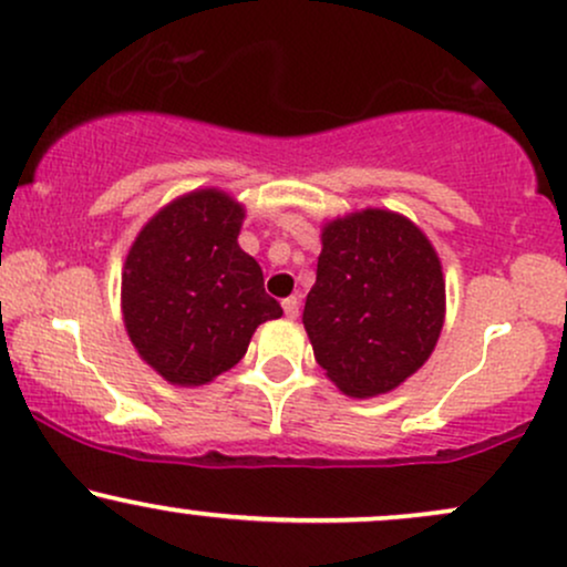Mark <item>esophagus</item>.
Masks as SVG:
<instances>
[{
	"instance_id": "obj_1",
	"label": "esophagus",
	"mask_w": 567,
	"mask_h": 567,
	"mask_svg": "<svg viewBox=\"0 0 567 567\" xmlns=\"http://www.w3.org/2000/svg\"><path fill=\"white\" fill-rule=\"evenodd\" d=\"M284 312H286V318H291V321H295V318L299 316V299L297 297H286L284 299Z\"/></svg>"
}]
</instances>
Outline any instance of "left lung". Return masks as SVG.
Returning a JSON list of instances; mask_svg holds the SVG:
<instances>
[{
    "label": "left lung",
    "instance_id": "1",
    "mask_svg": "<svg viewBox=\"0 0 567 567\" xmlns=\"http://www.w3.org/2000/svg\"><path fill=\"white\" fill-rule=\"evenodd\" d=\"M302 323L321 369L344 395L395 390L443 329L441 259L414 223L365 209L323 228Z\"/></svg>",
    "mask_w": 567,
    "mask_h": 567
}]
</instances>
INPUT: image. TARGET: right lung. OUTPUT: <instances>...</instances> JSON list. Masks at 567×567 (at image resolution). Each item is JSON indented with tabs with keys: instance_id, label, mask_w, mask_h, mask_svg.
<instances>
[{
	"instance_id": "right-lung-1",
	"label": "right lung",
	"mask_w": 567,
	"mask_h": 567,
	"mask_svg": "<svg viewBox=\"0 0 567 567\" xmlns=\"http://www.w3.org/2000/svg\"><path fill=\"white\" fill-rule=\"evenodd\" d=\"M244 209L219 190L164 206L140 230L122 272L124 326L172 384H206L244 358L259 323L284 310L238 246Z\"/></svg>"
}]
</instances>
